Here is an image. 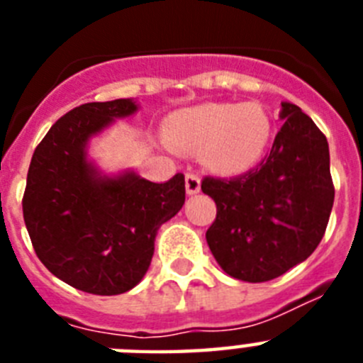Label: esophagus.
<instances>
[{
	"mask_svg": "<svg viewBox=\"0 0 363 363\" xmlns=\"http://www.w3.org/2000/svg\"><path fill=\"white\" fill-rule=\"evenodd\" d=\"M185 189H187V194H198L201 189V178L196 172H187L185 176Z\"/></svg>",
	"mask_w": 363,
	"mask_h": 363,
	"instance_id": "obj_1",
	"label": "esophagus"
}]
</instances>
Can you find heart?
<instances>
[{
	"label": "heart",
	"instance_id": "obj_1",
	"mask_svg": "<svg viewBox=\"0 0 363 363\" xmlns=\"http://www.w3.org/2000/svg\"><path fill=\"white\" fill-rule=\"evenodd\" d=\"M271 136L267 112L258 104H205L178 112L169 143L178 150H203L211 167L242 172L255 165Z\"/></svg>",
	"mask_w": 363,
	"mask_h": 363
}]
</instances>
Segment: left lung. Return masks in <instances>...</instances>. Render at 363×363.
<instances>
[{
	"instance_id": "8db88e82",
	"label": "left lung",
	"mask_w": 363,
	"mask_h": 363,
	"mask_svg": "<svg viewBox=\"0 0 363 363\" xmlns=\"http://www.w3.org/2000/svg\"><path fill=\"white\" fill-rule=\"evenodd\" d=\"M269 156L234 178L201 179L216 203L207 243L220 267L242 281H269L309 258L325 234L335 185L329 145L314 121L293 104Z\"/></svg>"
}]
</instances>
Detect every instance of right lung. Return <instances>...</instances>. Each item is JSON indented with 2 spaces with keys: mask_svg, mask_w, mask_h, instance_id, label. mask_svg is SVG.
I'll return each mask as SVG.
<instances>
[{
  "mask_svg": "<svg viewBox=\"0 0 363 363\" xmlns=\"http://www.w3.org/2000/svg\"><path fill=\"white\" fill-rule=\"evenodd\" d=\"M136 108L133 99L79 105L32 154L23 194L32 247L54 277L83 293L114 296L140 284L156 233L185 201L182 172L154 184L134 172L107 178L86 162L89 138Z\"/></svg>",
  "mask_w": 363,
  "mask_h": 363,
  "instance_id": "add662e5",
  "label": "right lung"
}]
</instances>
